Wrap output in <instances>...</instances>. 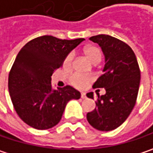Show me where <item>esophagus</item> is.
<instances>
[{
	"label": "esophagus",
	"mask_w": 153,
	"mask_h": 153,
	"mask_svg": "<svg viewBox=\"0 0 153 153\" xmlns=\"http://www.w3.org/2000/svg\"><path fill=\"white\" fill-rule=\"evenodd\" d=\"M81 98H82V99L86 98V94H85V93H84V92L81 93Z\"/></svg>",
	"instance_id": "34e87169"
}]
</instances>
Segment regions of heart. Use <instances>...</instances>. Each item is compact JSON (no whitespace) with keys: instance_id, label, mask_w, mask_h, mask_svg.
Returning <instances> with one entry per match:
<instances>
[{"instance_id":"b5f03b06","label":"heart","mask_w":153,"mask_h":153,"mask_svg":"<svg viewBox=\"0 0 153 153\" xmlns=\"http://www.w3.org/2000/svg\"><path fill=\"white\" fill-rule=\"evenodd\" d=\"M82 53H83L84 56L93 64H95V63L97 64L101 61V57H102L101 51L96 46H93V45L86 46L82 50ZM73 57H74V56L71 53L65 57L64 62H63V65L65 68L71 67ZM91 81V77L83 76H80V75H74L71 77V82L73 83V85H75L77 88H84Z\"/></svg>"}]
</instances>
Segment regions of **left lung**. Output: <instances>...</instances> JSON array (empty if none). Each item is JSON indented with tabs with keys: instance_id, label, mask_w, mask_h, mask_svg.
<instances>
[{
	"instance_id": "left-lung-1",
	"label": "left lung",
	"mask_w": 153,
	"mask_h": 153,
	"mask_svg": "<svg viewBox=\"0 0 153 153\" xmlns=\"http://www.w3.org/2000/svg\"><path fill=\"white\" fill-rule=\"evenodd\" d=\"M90 40L101 47L105 62L104 74L93 87L104 88L105 94L97 93V107L87 113V120L95 129L110 131L121 126L135 106L140 71L133 50L126 42L108 35L91 36ZM87 97L93 99V92L87 93Z\"/></svg>"
}]
</instances>
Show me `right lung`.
Returning <instances> with one entry per match:
<instances>
[{"instance_id":"obj_1","label":"right lung","mask_w":153,"mask_h":153,"mask_svg":"<svg viewBox=\"0 0 153 153\" xmlns=\"http://www.w3.org/2000/svg\"><path fill=\"white\" fill-rule=\"evenodd\" d=\"M83 40L43 36L19 51L9 72L8 91L16 113L27 126L37 130L54 127L60 122L67 103L81 97L71 86L54 90L51 76Z\"/></svg>"}]
</instances>
